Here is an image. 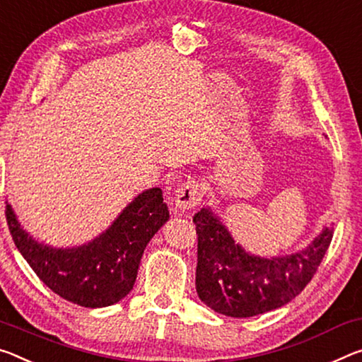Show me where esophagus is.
<instances>
[{
  "mask_svg": "<svg viewBox=\"0 0 362 362\" xmlns=\"http://www.w3.org/2000/svg\"><path fill=\"white\" fill-rule=\"evenodd\" d=\"M199 202H202V193H199L198 182L188 180L175 190L174 204L179 212H187L193 209L194 206L199 204Z\"/></svg>",
  "mask_w": 362,
  "mask_h": 362,
  "instance_id": "esophagus-1",
  "label": "esophagus"
}]
</instances>
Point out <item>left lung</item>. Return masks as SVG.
<instances>
[{
	"mask_svg": "<svg viewBox=\"0 0 362 362\" xmlns=\"http://www.w3.org/2000/svg\"><path fill=\"white\" fill-rule=\"evenodd\" d=\"M193 222L198 233L197 293L212 311L228 317H253L290 303L313 279L334 237V228L324 226L305 248L261 256L238 243L211 206L199 209Z\"/></svg>",
	"mask_w": 362,
	"mask_h": 362,
	"instance_id": "1",
	"label": "left lung"
}]
</instances>
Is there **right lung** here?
I'll return each mask as SVG.
<instances>
[{
	"label": "right lung",
	"instance_id": "obj_1",
	"mask_svg": "<svg viewBox=\"0 0 362 362\" xmlns=\"http://www.w3.org/2000/svg\"><path fill=\"white\" fill-rule=\"evenodd\" d=\"M13 240L40 280L74 305L106 308L134 288L146 245L169 221V208L158 187L141 192L101 233L82 245L51 246L25 230L6 202Z\"/></svg>",
	"mask_w": 362,
	"mask_h": 362
}]
</instances>
